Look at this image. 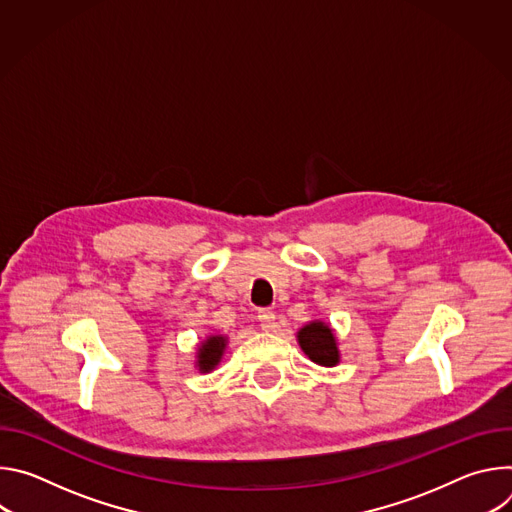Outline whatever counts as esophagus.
<instances>
[{
	"mask_svg": "<svg viewBox=\"0 0 512 512\" xmlns=\"http://www.w3.org/2000/svg\"><path fill=\"white\" fill-rule=\"evenodd\" d=\"M257 320H259V324H261V330H265V332H271V330H275V312H271V310H259V314H257Z\"/></svg>",
	"mask_w": 512,
	"mask_h": 512,
	"instance_id": "1",
	"label": "esophagus"
}]
</instances>
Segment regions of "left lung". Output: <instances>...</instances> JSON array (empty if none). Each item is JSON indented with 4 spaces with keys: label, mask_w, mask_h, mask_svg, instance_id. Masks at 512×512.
Instances as JSON below:
<instances>
[{
    "label": "left lung",
    "mask_w": 512,
    "mask_h": 512,
    "mask_svg": "<svg viewBox=\"0 0 512 512\" xmlns=\"http://www.w3.org/2000/svg\"><path fill=\"white\" fill-rule=\"evenodd\" d=\"M304 354L318 367H336L340 362V348L334 328L324 320H312L296 334Z\"/></svg>",
    "instance_id": "obj_1"
}]
</instances>
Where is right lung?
<instances>
[{
	"instance_id": "right-lung-1",
	"label": "right lung",
	"mask_w": 512,
	"mask_h": 512,
	"mask_svg": "<svg viewBox=\"0 0 512 512\" xmlns=\"http://www.w3.org/2000/svg\"><path fill=\"white\" fill-rule=\"evenodd\" d=\"M229 344V336L225 334H208L204 340L198 342L196 348V360H194V367L200 373H212L218 364H221L225 350Z\"/></svg>"
}]
</instances>
